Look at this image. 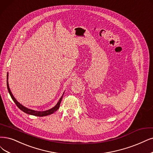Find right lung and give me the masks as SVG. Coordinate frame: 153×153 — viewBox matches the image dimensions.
<instances>
[{"instance_id":"right-lung-1","label":"right lung","mask_w":153,"mask_h":153,"mask_svg":"<svg viewBox=\"0 0 153 153\" xmlns=\"http://www.w3.org/2000/svg\"><path fill=\"white\" fill-rule=\"evenodd\" d=\"M7 79H8V74L7 76ZM7 89H8V91L10 95L11 98H12L13 100L14 101V103H16V105H17V106L18 107V108L22 110V111H24L25 113H26V114H30V115H35V116H38V117H43V116H47V115H50V114H52L53 113H54L55 111L59 109V108L60 107V103H61V101H62V97L63 96H62V97L60 98V99L59 100V102L57 103V104H56L53 108H51L48 110H47V111H35V110H31V109H29V108H26L25 106H22L21 104H20L18 101H17L15 98L14 97V96L13 95L12 93H11L10 90V88H9V84H8V81L7 80Z\"/></svg>"}]
</instances>
